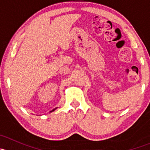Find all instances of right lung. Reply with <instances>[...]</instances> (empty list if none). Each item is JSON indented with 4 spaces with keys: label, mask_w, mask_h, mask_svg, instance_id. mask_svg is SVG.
I'll use <instances>...</instances> for the list:
<instances>
[{
    "label": "right lung",
    "mask_w": 150,
    "mask_h": 150,
    "mask_svg": "<svg viewBox=\"0 0 150 150\" xmlns=\"http://www.w3.org/2000/svg\"><path fill=\"white\" fill-rule=\"evenodd\" d=\"M56 109H57V108H55V109H54V110H51V112H53V111H54V110H56Z\"/></svg>",
    "instance_id": "1"
}]
</instances>
